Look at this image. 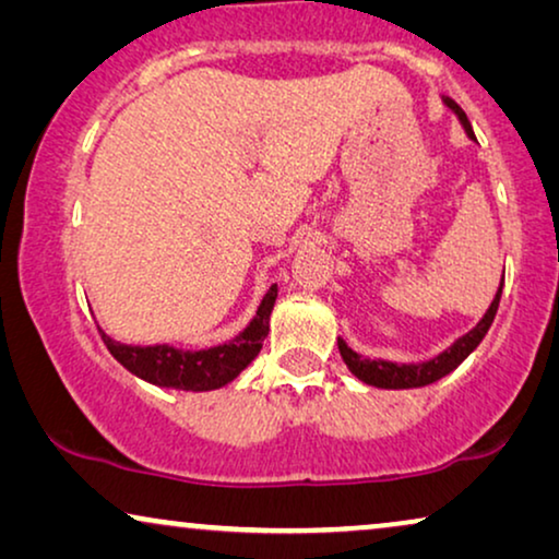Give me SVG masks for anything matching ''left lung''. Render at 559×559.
Returning <instances> with one entry per match:
<instances>
[{"mask_svg":"<svg viewBox=\"0 0 559 559\" xmlns=\"http://www.w3.org/2000/svg\"><path fill=\"white\" fill-rule=\"evenodd\" d=\"M445 104L457 114L465 134H468L471 140H476L471 121H468V117H465V111L461 109V106H457L453 98H448V96H445ZM501 289H503V280H501L499 293H496V297H493L491 308H488L486 316L478 320V325L473 328V331L465 333L463 338H457L448 350H442L440 356L430 358V361L394 364V361H384V358H366L361 354H356L354 348H348L346 341L338 338V350H341L343 361H346L350 373L361 379L364 384H371L379 389H415V386L432 384V381H438L442 377H448L450 371H455L457 366H461L465 358H468L473 350L478 348V343L484 341V335L488 333V328H491V323H493L496 310H499Z\"/></svg>","mask_w":559,"mask_h":559,"instance_id":"left-lung-1","label":"left lung"}]
</instances>
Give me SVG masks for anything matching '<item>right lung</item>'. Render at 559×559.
I'll return each instance as SVG.
<instances>
[{"instance_id":"obj_1","label":"right lung","mask_w":559,"mask_h":559,"mask_svg":"<svg viewBox=\"0 0 559 559\" xmlns=\"http://www.w3.org/2000/svg\"><path fill=\"white\" fill-rule=\"evenodd\" d=\"M274 300H277V285L270 287L254 320L234 341L213 348L182 350L167 346V343H163V346H127V343L114 341L104 331L98 333H102L111 356L134 377L150 381L155 386L182 389V392H211V389L226 386L228 381L239 377L262 350V343L270 333Z\"/></svg>"}]
</instances>
